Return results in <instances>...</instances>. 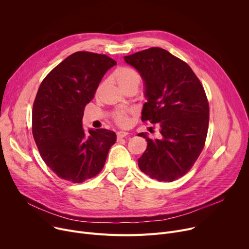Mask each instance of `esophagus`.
<instances>
[{
  "instance_id": "1",
  "label": "esophagus",
  "mask_w": 249,
  "mask_h": 249,
  "mask_svg": "<svg viewBox=\"0 0 249 249\" xmlns=\"http://www.w3.org/2000/svg\"><path fill=\"white\" fill-rule=\"evenodd\" d=\"M116 136H117V140H120V139H122L124 137H127L128 136V133L127 132H117Z\"/></svg>"
}]
</instances>
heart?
I'll return each instance as SVG.
<instances>
[{
	"label": "heart",
	"instance_id": "obj_1",
	"mask_svg": "<svg viewBox=\"0 0 249 249\" xmlns=\"http://www.w3.org/2000/svg\"><path fill=\"white\" fill-rule=\"evenodd\" d=\"M113 78L115 79L119 87L125 92H127L128 90L131 89L138 90L141 82L140 74L129 66L118 67L114 71V73H113ZM102 86L103 84L100 85L99 89H101ZM112 117L115 124L118 125L119 127H127L130 123L129 111L127 110H116L113 112Z\"/></svg>",
	"mask_w": 249,
	"mask_h": 249
}]
</instances>
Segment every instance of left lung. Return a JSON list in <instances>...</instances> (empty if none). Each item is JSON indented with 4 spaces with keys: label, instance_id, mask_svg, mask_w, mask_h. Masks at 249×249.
<instances>
[{
    "label": "left lung",
    "instance_id": "8db88e82",
    "mask_svg": "<svg viewBox=\"0 0 249 249\" xmlns=\"http://www.w3.org/2000/svg\"><path fill=\"white\" fill-rule=\"evenodd\" d=\"M145 81L142 121L158 123L161 138L144 133L147 149L138 159L140 170L159 182L185 176L205 147L210 107L207 94L190 65L161 48L124 56Z\"/></svg>",
    "mask_w": 249,
    "mask_h": 249
}]
</instances>
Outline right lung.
I'll return each mask as SVG.
<instances>
[{
  "label": "right lung",
  "instance_id": "1",
  "mask_svg": "<svg viewBox=\"0 0 249 249\" xmlns=\"http://www.w3.org/2000/svg\"><path fill=\"white\" fill-rule=\"evenodd\" d=\"M116 61L105 54L76 52L44 77L33 106L32 131L47 166L60 178L82 183L98 175L116 135L82 126L85 105Z\"/></svg>",
  "mask_w": 249,
  "mask_h": 249
}]
</instances>
